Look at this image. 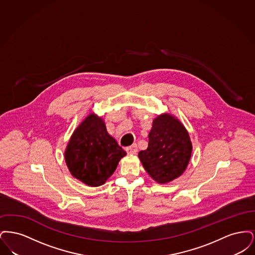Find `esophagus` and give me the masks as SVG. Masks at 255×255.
<instances>
[{"label":"esophagus","mask_w":255,"mask_h":255,"mask_svg":"<svg viewBox=\"0 0 255 255\" xmlns=\"http://www.w3.org/2000/svg\"><path fill=\"white\" fill-rule=\"evenodd\" d=\"M126 152L130 155H133V154H136L137 152V145L136 144H133V145L129 146L126 148Z\"/></svg>","instance_id":"obj_1"}]
</instances>
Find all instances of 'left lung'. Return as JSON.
Masks as SVG:
<instances>
[{
    "label": "left lung",
    "mask_w": 255,
    "mask_h": 255,
    "mask_svg": "<svg viewBox=\"0 0 255 255\" xmlns=\"http://www.w3.org/2000/svg\"><path fill=\"white\" fill-rule=\"evenodd\" d=\"M189 134L181 122L169 115L154 120L146 150L138 153L147 173L159 183L181 176L191 157Z\"/></svg>",
    "instance_id": "1"
}]
</instances>
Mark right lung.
Segmentation results:
<instances>
[{
	"mask_svg": "<svg viewBox=\"0 0 255 255\" xmlns=\"http://www.w3.org/2000/svg\"><path fill=\"white\" fill-rule=\"evenodd\" d=\"M125 155L107 132L104 122L90 115L73 133L65 159L74 178L90 186H99L108 180Z\"/></svg>",
	"mask_w": 255,
	"mask_h": 255,
	"instance_id": "obj_1",
	"label": "right lung"
}]
</instances>
